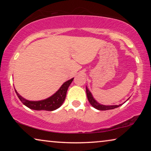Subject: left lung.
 <instances>
[{
	"label": "left lung",
	"instance_id": "obj_1",
	"mask_svg": "<svg viewBox=\"0 0 151 151\" xmlns=\"http://www.w3.org/2000/svg\"><path fill=\"white\" fill-rule=\"evenodd\" d=\"M86 96H87V98L88 102L91 106L94 107L95 109H98V110L100 111H106V110H111V109H113L115 108H117V107L120 106L122 104H119V105H104V104H101L100 103L97 102V101L95 100V98L93 96V95L91 94V93L88 88H87V86H86ZM123 103V104H124Z\"/></svg>",
	"mask_w": 151,
	"mask_h": 151
}]
</instances>
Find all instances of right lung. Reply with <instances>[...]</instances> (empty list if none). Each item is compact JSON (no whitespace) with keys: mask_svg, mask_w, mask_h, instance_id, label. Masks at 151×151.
<instances>
[{"mask_svg":"<svg viewBox=\"0 0 151 151\" xmlns=\"http://www.w3.org/2000/svg\"><path fill=\"white\" fill-rule=\"evenodd\" d=\"M73 78H71V80L66 81L65 83L63 84V85L60 87L59 89L54 94L49 97L48 98L42 100H28L25 98H22L16 89L15 91L18 98L20 99V100L21 101L22 104L25 105L26 106H27L28 108L36 111H54L55 109H58L63 104L64 101L65 100L68 88H69V85L71 84L72 81H73Z\"/></svg>","mask_w":151,"mask_h":151,"instance_id":"obj_1","label":"right lung"}]
</instances>
